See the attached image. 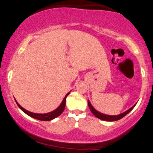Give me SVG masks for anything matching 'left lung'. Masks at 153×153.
I'll return each mask as SVG.
<instances>
[{"instance_id": "8db88e82", "label": "left lung", "mask_w": 153, "mask_h": 153, "mask_svg": "<svg viewBox=\"0 0 153 153\" xmlns=\"http://www.w3.org/2000/svg\"><path fill=\"white\" fill-rule=\"evenodd\" d=\"M88 106H89V108H90L91 111L92 112L93 114H94L95 117H96L97 118H99L100 119H102V120H104V121H108V122H113V121H117V120H119V119H121L123 117H124V116H126L127 114L129 112H130L131 110L134 108V107L135 106V105H134L131 108H129V110L126 111L125 112H124V113L121 114L119 115H117V116H110V115H106V114H101L100 113V112L97 111L95 108L91 106V103L89 102V101H88Z\"/></svg>"}]
</instances>
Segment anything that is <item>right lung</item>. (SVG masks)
<instances>
[{
	"mask_svg": "<svg viewBox=\"0 0 153 153\" xmlns=\"http://www.w3.org/2000/svg\"><path fill=\"white\" fill-rule=\"evenodd\" d=\"M69 94H70V93H68V94H66V96H65L64 99H63L62 103L59 105V106L57 108V109H55L54 111H53L50 112V113H47V114H35V113H32V112L26 110L25 108H24L23 107L21 106L20 105H19V103L16 102H16L17 105H18V106L19 107V108H20L21 109H22L23 111L24 112V113H26V114L29 115V117H32V118H34L36 119H38V120L50 121V120H52V119L56 118V117H59V116L62 113L63 111H64V109H65V107L66 98H67V96H68Z\"/></svg>",
	"mask_w": 153,
	"mask_h": 153,
	"instance_id": "right-lung-1",
	"label": "right lung"
}]
</instances>
